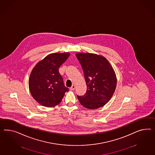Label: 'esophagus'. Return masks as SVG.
I'll return each instance as SVG.
<instances>
[{"mask_svg":"<svg viewBox=\"0 0 155 155\" xmlns=\"http://www.w3.org/2000/svg\"><path fill=\"white\" fill-rule=\"evenodd\" d=\"M75 86L74 85V84H73L72 86H71V87L70 88V89H71V91H73V90H74V89H75Z\"/></svg>","mask_w":155,"mask_h":155,"instance_id":"34e87169","label":"esophagus"}]
</instances>
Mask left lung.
I'll use <instances>...</instances> for the list:
<instances>
[{
  "mask_svg": "<svg viewBox=\"0 0 155 155\" xmlns=\"http://www.w3.org/2000/svg\"><path fill=\"white\" fill-rule=\"evenodd\" d=\"M84 71L87 91L77 96L81 104L90 109L101 108L113 96L117 85V77L113 67L101 55L92 53H77Z\"/></svg>",
  "mask_w": 155,
  "mask_h": 155,
  "instance_id": "8db88e82",
  "label": "left lung"
}]
</instances>
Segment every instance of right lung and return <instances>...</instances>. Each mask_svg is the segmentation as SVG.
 <instances>
[{
  "label": "right lung",
  "instance_id": "right-lung-1",
  "mask_svg": "<svg viewBox=\"0 0 155 155\" xmlns=\"http://www.w3.org/2000/svg\"><path fill=\"white\" fill-rule=\"evenodd\" d=\"M70 53H53L47 55L34 67L30 75L29 88L31 95L39 104L52 107L61 102L69 90L59 72Z\"/></svg>",
  "mask_w": 155,
  "mask_h": 155
}]
</instances>
